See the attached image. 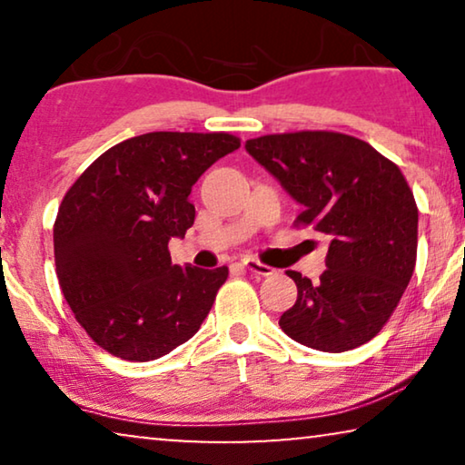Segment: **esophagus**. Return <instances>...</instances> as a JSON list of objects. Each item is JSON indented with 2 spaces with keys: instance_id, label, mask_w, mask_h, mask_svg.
<instances>
[{
  "instance_id": "34e87169",
  "label": "esophagus",
  "mask_w": 465,
  "mask_h": 465,
  "mask_svg": "<svg viewBox=\"0 0 465 465\" xmlns=\"http://www.w3.org/2000/svg\"><path fill=\"white\" fill-rule=\"evenodd\" d=\"M241 264L245 266L247 271L250 272H253V275H260V277H269V275H272V269L269 264H262L260 262V260H256V258H243L241 260Z\"/></svg>"
}]
</instances>
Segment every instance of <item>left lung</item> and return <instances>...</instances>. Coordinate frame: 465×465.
I'll return each mask as SVG.
<instances>
[{
  "mask_svg": "<svg viewBox=\"0 0 465 465\" xmlns=\"http://www.w3.org/2000/svg\"><path fill=\"white\" fill-rule=\"evenodd\" d=\"M245 150L302 205L294 226L330 237L320 282L285 271L298 298L279 326L330 353L374 339L417 262L419 209L402 171L364 139L336 131L275 133L247 139Z\"/></svg>",
  "mask_w": 465,
  "mask_h": 465,
  "instance_id": "1",
  "label": "left lung"
}]
</instances>
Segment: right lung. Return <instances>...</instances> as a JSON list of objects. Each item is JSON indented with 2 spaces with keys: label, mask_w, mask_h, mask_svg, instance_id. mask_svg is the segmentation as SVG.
Instances as JSON below:
<instances>
[{
  "label": "right lung",
  "mask_w": 465,
  "mask_h": 465,
  "mask_svg": "<svg viewBox=\"0 0 465 465\" xmlns=\"http://www.w3.org/2000/svg\"><path fill=\"white\" fill-rule=\"evenodd\" d=\"M239 145L231 133H145L104 152L63 196L56 277L107 353L150 361L199 332L228 266L171 264L169 239L194 224V182Z\"/></svg>",
  "instance_id": "add662e5"
}]
</instances>
